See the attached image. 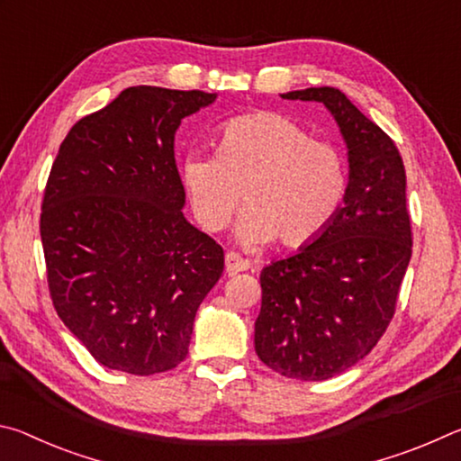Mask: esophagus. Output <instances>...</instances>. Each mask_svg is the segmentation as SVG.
Wrapping results in <instances>:
<instances>
[{
	"mask_svg": "<svg viewBox=\"0 0 461 461\" xmlns=\"http://www.w3.org/2000/svg\"><path fill=\"white\" fill-rule=\"evenodd\" d=\"M248 268H249V260L241 258V256L236 254V252L225 254V270H228L230 275H236V272H244Z\"/></svg>",
	"mask_w": 461,
	"mask_h": 461,
	"instance_id": "1",
	"label": "esophagus"
}]
</instances>
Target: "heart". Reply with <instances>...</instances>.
<instances>
[{
  "label": "heart",
  "instance_id": "1",
  "mask_svg": "<svg viewBox=\"0 0 461 461\" xmlns=\"http://www.w3.org/2000/svg\"><path fill=\"white\" fill-rule=\"evenodd\" d=\"M181 181L194 220L205 231L230 223L240 199L248 207L236 240L264 246L280 238L286 248L317 240L338 215L348 191L343 154L315 140L291 118L249 113L223 123L217 152H189Z\"/></svg>",
  "mask_w": 461,
  "mask_h": 461
}]
</instances>
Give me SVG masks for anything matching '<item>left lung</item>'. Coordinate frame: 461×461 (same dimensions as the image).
Instances as JSON below:
<instances>
[{
  "label": "left lung",
  "instance_id": "left-lung-1",
  "mask_svg": "<svg viewBox=\"0 0 461 461\" xmlns=\"http://www.w3.org/2000/svg\"><path fill=\"white\" fill-rule=\"evenodd\" d=\"M283 99L323 104L348 148V191L321 236L262 268L254 348L286 378L327 380L372 352L411 260L407 173L393 140L339 89Z\"/></svg>",
  "mask_w": 461,
  "mask_h": 461
}]
</instances>
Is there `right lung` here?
Segmentation results:
<instances>
[{
	"mask_svg": "<svg viewBox=\"0 0 461 461\" xmlns=\"http://www.w3.org/2000/svg\"><path fill=\"white\" fill-rule=\"evenodd\" d=\"M217 93L123 89L62 140L41 236L50 296L95 360L136 376L181 364L223 249L183 215L175 160L183 118Z\"/></svg>",
	"mask_w": 461,
	"mask_h": 461,
	"instance_id": "add662e5",
	"label": "right lung"
}]
</instances>
